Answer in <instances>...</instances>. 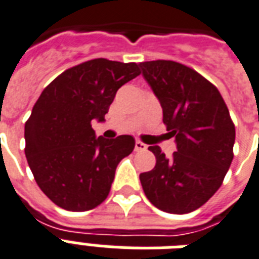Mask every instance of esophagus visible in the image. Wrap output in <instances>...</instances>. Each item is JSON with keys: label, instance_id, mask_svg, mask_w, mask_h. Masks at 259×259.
<instances>
[{"label": "esophagus", "instance_id": "34e87169", "mask_svg": "<svg viewBox=\"0 0 259 259\" xmlns=\"http://www.w3.org/2000/svg\"><path fill=\"white\" fill-rule=\"evenodd\" d=\"M146 148H148V146H146V145H145V144H142L141 141H136V146H134V149H136L137 151L146 150Z\"/></svg>", "mask_w": 259, "mask_h": 259}]
</instances>
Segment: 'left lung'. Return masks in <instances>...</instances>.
<instances>
[{
    "label": "left lung",
    "instance_id": "1",
    "mask_svg": "<svg viewBox=\"0 0 259 259\" xmlns=\"http://www.w3.org/2000/svg\"><path fill=\"white\" fill-rule=\"evenodd\" d=\"M140 66L177 144L170 158L159 146H149L157 162L154 169L140 174L141 185L159 210L190 213L207 202L224 182L234 157V123L217 88L191 68L166 60Z\"/></svg>",
    "mask_w": 259,
    "mask_h": 259
}]
</instances>
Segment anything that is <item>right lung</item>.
I'll return each mask as SVG.
<instances>
[{"label": "right lung", "mask_w": 259, "mask_h": 259, "mask_svg": "<svg viewBox=\"0 0 259 259\" xmlns=\"http://www.w3.org/2000/svg\"><path fill=\"white\" fill-rule=\"evenodd\" d=\"M136 62L96 58L61 73L41 93L25 123V154L45 195L65 210L86 211L109 195L132 136L96 138L117 90L140 75Z\"/></svg>", "instance_id": "right-lung-1"}]
</instances>
